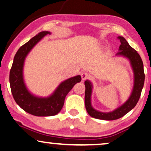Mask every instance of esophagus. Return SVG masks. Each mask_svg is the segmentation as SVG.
Segmentation results:
<instances>
[{
  "instance_id": "1",
  "label": "esophagus",
  "mask_w": 151,
  "mask_h": 151,
  "mask_svg": "<svg viewBox=\"0 0 151 151\" xmlns=\"http://www.w3.org/2000/svg\"><path fill=\"white\" fill-rule=\"evenodd\" d=\"M81 77L82 81H84V80H86V79H88V78H89V75H88L87 73H86V72H84V73H82L81 74Z\"/></svg>"
}]
</instances>
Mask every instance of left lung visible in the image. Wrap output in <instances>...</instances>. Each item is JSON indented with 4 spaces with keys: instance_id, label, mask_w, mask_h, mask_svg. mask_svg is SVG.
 <instances>
[{
    "instance_id": "1",
    "label": "left lung",
    "mask_w": 151,
    "mask_h": 151,
    "mask_svg": "<svg viewBox=\"0 0 151 151\" xmlns=\"http://www.w3.org/2000/svg\"><path fill=\"white\" fill-rule=\"evenodd\" d=\"M121 45L119 47V51L116 53L117 56H123L130 61L134 73V84L133 91L129 99L124 104L114 111L108 113L100 112L93 109L91 105V94L93 85L89 80L84 82L85 85V96L84 102L87 113L90 116L94 118L103 120H114L120 118L131 111L136 106L141 96L145 79L144 71L143 62L139 53L130 46L126 39L122 36H119Z\"/></svg>"
}]
</instances>
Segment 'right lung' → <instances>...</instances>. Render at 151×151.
Segmentation results:
<instances>
[{
	"instance_id": "1",
	"label": "right lung",
	"mask_w": 151,
	"mask_h": 151,
	"mask_svg": "<svg viewBox=\"0 0 151 151\" xmlns=\"http://www.w3.org/2000/svg\"><path fill=\"white\" fill-rule=\"evenodd\" d=\"M49 32H41L20 47L14 58L9 73V83L14 100L22 109L35 116H53L63 108L65 97L76 83L81 81L80 75L62 82L51 96L42 98L31 93L24 84L23 67L27 55Z\"/></svg>"
}]
</instances>
